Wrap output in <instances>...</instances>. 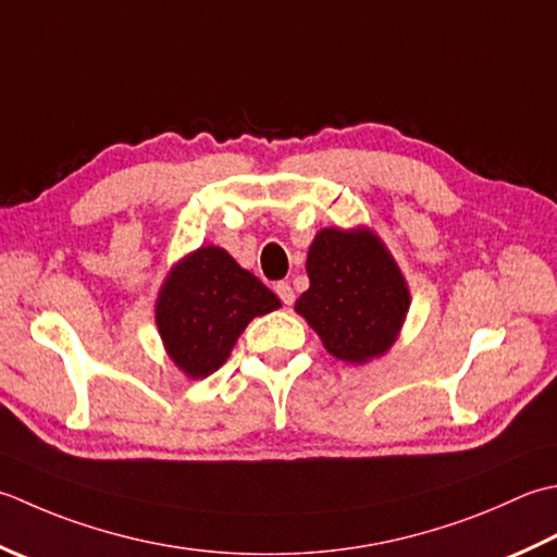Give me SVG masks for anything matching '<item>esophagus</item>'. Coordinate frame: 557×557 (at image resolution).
Listing matches in <instances>:
<instances>
[{"label":"esophagus","mask_w":557,"mask_h":557,"mask_svg":"<svg viewBox=\"0 0 557 557\" xmlns=\"http://www.w3.org/2000/svg\"><path fill=\"white\" fill-rule=\"evenodd\" d=\"M275 292H277V297L282 299V304H287V307L294 301V289L289 287V282H277Z\"/></svg>","instance_id":"esophagus-1"}]
</instances>
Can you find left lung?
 I'll use <instances>...</instances> for the list:
<instances>
[{
  "mask_svg": "<svg viewBox=\"0 0 557 557\" xmlns=\"http://www.w3.org/2000/svg\"><path fill=\"white\" fill-rule=\"evenodd\" d=\"M309 289L294 304L345 364L384 357L406 323L410 287L386 244L369 226H325L307 256Z\"/></svg>",
  "mask_w": 557,
  "mask_h": 557,
  "instance_id": "1",
  "label": "left lung"
}]
</instances>
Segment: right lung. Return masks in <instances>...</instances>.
I'll list each match as a JSON object with an SVG mask.
<instances>
[{
    "label": "right lung",
    "mask_w": 557,
    "mask_h": 557,
    "mask_svg": "<svg viewBox=\"0 0 557 557\" xmlns=\"http://www.w3.org/2000/svg\"><path fill=\"white\" fill-rule=\"evenodd\" d=\"M280 299L220 246H202L173 263L159 289L154 321L163 350L188 379H205L232 355L256 315Z\"/></svg>",
    "instance_id": "1"
}]
</instances>
